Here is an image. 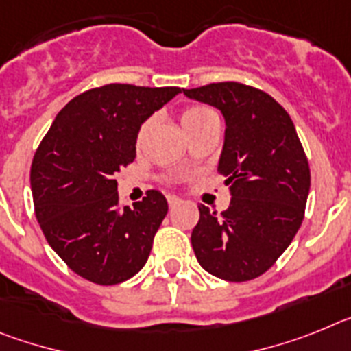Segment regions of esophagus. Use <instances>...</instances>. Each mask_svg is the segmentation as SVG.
Segmentation results:
<instances>
[{
    "mask_svg": "<svg viewBox=\"0 0 351 351\" xmlns=\"http://www.w3.org/2000/svg\"><path fill=\"white\" fill-rule=\"evenodd\" d=\"M180 197L178 196H167V205H169V208H175L176 205H180Z\"/></svg>",
    "mask_w": 351,
    "mask_h": 351,
    "instance_id": "1",
    "label": "esophagus"
}]
</instances>
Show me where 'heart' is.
<instances>
[{"mask_svg": "<svg viewBox=\"0 0 351 351\" xmlns=\"http://www.w3.org/2000/svg\"><path fill=\"white\" fill-rule=\"evenodd\" d=\"M212 118H215V114H213L212 109L205 108V106H191V108H185L184 111L180 112V123H182V127H184L185 134L193 132V130H196L197 127H201L203 123L212 120ZM146 129H148V121L143 123V127L139 129V134H138L139 141H141L143 136H145Z\"/></svg>", "mask_w": 351, "mask_h": 351, "instance_id": "1", "label": "heart"}]
</instances>
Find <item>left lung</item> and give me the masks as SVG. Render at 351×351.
<instances>
[{
    "label": "left lung",
    "instance_id": "left-lung-1",
    "mask_svg": "<svg viewBox=\"0 0 351 351\" xmlns=\"http://www.w3.org/2000/svg\"><path fill=\"white\" fill-rule=\"evenodd\" d=\"M184 93L226 120L217 171L231 193L222 213L199 205L194 254L212 276L251 281L276 263L304 221L311 173L302 143L285 108L258 88L226 81Z\"/></svg>",
    "mask_w": 351,
    "mask_h": 351
}]
</instances>
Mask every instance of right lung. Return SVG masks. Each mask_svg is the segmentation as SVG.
<instances>
[{"label": "right lung", "instance_id": "obj_1", "mask_svg": "<svg viewBox=\"0 0 351 351\" xmlns=\"http://www.w3.org/2000/svg\"><path fill=\"white\" fill-rule=\"evenodd\" d=\"M180 88L106 84L58 112L32 162L36 221L70 270L95 285L123 282L145 267L167 201L148 191L120 206L114 173L136 158L143 121Z\"/></svg>", "mask_w": 351, "mask_h": 351}]
</instances>
